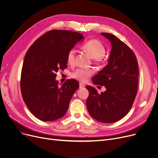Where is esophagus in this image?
Here are the masks:
<instances>
[{"label":"esophagus","instance_id":"34e87169","mask_svg":"<svg viewBox=\"0 0 158 158\" xmlns=\"http://www.w3.org/2000/svg\"><path fill=\"white\" fill-rule=\"evenodd\" d=\"M85 87V85H84V84H82V83H79V88L80 89H81V88H84Z\"/></svg>","mask_w":158,"mask_h":158}]
</instances>
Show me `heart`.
I'll return each mask as SVG.
<instances>
[{
  "instance_id": "heart-1",
  "label": "heart",
  "mask_w": 158,
  "mask_h": 158,
  "mask_svg": "<svg viewBox=\"0 0 158 158\" xmlns=\"http://www.w3.org/2000/svg\"><path fill=\"white\" fill-rule=\"evenodd\" d=\"M82 49L86 51L89 55V56L97 61L102 60L106 48L101 42L97 39H91L88 40L82 46ZM76 51L75 49H70L67 55V61L69 64H73L75 61ZM93 73V71L91 70H86L83 69H77L73 72L72 76L80 81L85 82L87 80L88 77Z\"/></svg>"
}]
</instances>
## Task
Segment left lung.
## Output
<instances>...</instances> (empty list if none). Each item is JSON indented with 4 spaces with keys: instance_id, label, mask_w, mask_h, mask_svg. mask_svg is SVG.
Masks as SVG:
<instances>
[{
    "instance_id": "8db88e82",
    "label": "left lung",
    "mask_w": 158,
    "mask_h": 158,
    "mask_svg": "<svg viewBox=\"0 0 158 158\" xmlns=\"http://www.w3.org/2000/svg\"><path fill=\"white\" fill-rule=\"evenodd\" d=\"M109 40L108 64L93 77L94 85L105 86L98 93L90 86L86 106L91 116L103 123H112L127 115L135 100L139 85V65L133 51L113 34L101 33Z\"/></svg>"
}]
</instances>
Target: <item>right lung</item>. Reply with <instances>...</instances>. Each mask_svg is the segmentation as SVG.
Segmentation results:
<instances>
[{
	"instance_id": "add662e5",
	"label": "right lung",
	"mask_w": 158,
	"mask_h": 158,
	"mask_svg": "<svg viewBox=\"0 0 158 158\" xmlns=\"http://www.w3.org/2000/svg\"><path fill=\"white\" fill-rule=\"evenodd\" d=\"M84 39L75 31L52 30L37 39L27 51L21 74V92L37 119L53 121L66 114L79 85L70 79L59 86L55 73L67 67L69 51Z\"/></svg>"
}]
</instances>
